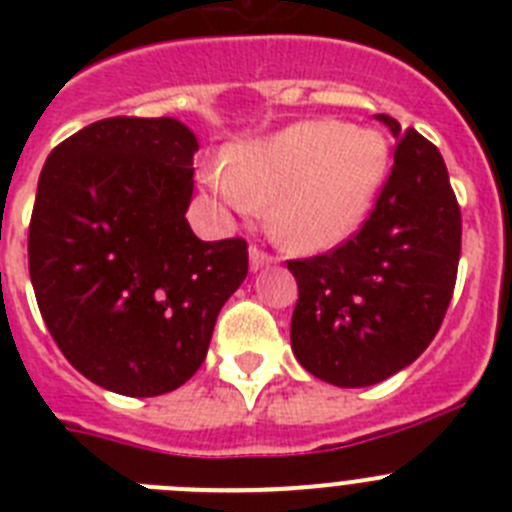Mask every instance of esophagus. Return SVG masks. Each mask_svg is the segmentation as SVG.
Listing matches in <instances>:
<instances>
[{
    "instance_id": "obj_1",
    "label": "esophagus",
    "mask_w": 512,
    "mask_h": 512,
    "mask_svg": "<svg viewBox=\"0 0 512 512\" xmlns=\"http://www.w3.org/2000/svg\"><path fill=\"white\" fill-rule=\"evenodd\" d=\"M248 259H251V271H261V269H264V266L271 264L269 253L259 251V248H256V246H253L251 251H248Z\"/></svg>"
}]
</instances>
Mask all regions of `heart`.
I'll use <instances>...</instances> for the list:
<instances>
[{
  "mask_svg": "<svg viewBox=\"0 0 512 512\" xmlns=\"http://www.w3.org/2000/svg\"><path fill=\"white\" fill-rule=\"evenodd\" d=\"M390 171V146L369 128L302 120L230 146L202 182L235 210L271 202L269 230L282 246L320 253L341 246L372 212Z\"/></svg>",
  "mask_w": 512,
  "mask_h": 512,
  "instance_id": "b5f03b06",
  "label": "heart"
}]
</instances>
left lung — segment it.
I'll list each match as a JSON object with an SVG mask.
<instances>
[{
    "mask_svg": "<svg viewBox=\"0 0 512 512\" xmlns=\"http://www.w3.org/2000/svg\"><path fill=\"white\" fill-rule=\"evenodd\" d=\"M397 140L372 215L336 251L289 261L300 300L292 351L312 377L369 387L413 364L441 328L456 284L461 215L443 156L377 115Z\"/></svg>",
    "mask_w": 512,
    "mask_h": 512,
    "instance_id": "8db88e82",
    "label": "left lung"
}]
</instances>
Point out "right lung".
I'll use <instances>...</instances> for the list:
<instances>
[{"label":"right lung","instance_id":"obj_1","mask_svg":"<svg viewBox=\"0 0 512 512\" xmlns=\"http://www.w3.org/2000/svg\"><path fill=\"white\" fill-rule=\"evenodd\" d=\"M197 148L176 117H110L40 171L27 238L40 315L76 372L117 395L182 387L248 274L246 241L189 228Z\"/></svg>","mask_w":512,"mask_h":512}]
</instances>
